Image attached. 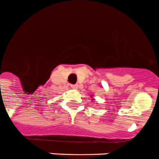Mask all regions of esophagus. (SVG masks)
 <instances>
[{
    "instance_id": "1",
    "label": "esophagus",
    "mask_w": 159,
    "mask_h": 159,
    "mask_svg": "<svg viewBox=\"0 0 159 159\" xmlns=\"http://www.w3.org/2000/svg\"><path fill=\"white\" fill-rule=\"evenodd\" d=\"M78 84H72L71 85V88L72 89H75V90H76L77 89H78Z\"/></svg>"
}]
</instances>
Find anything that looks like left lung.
I'll return each instance as SVG.
<instances>
[{
    "mask_svg": "<svg viewBox=\"0 0 159 159\" xmlns=\"http://www.w3.org/2000/svg\"><path fill=\"white\" fill-rule=\"evenodd\" d=\"M92 100H93V99H92Z\"/></svg>",
    "mask_w": 159,
    "mask_h": 159,
    "instance_id": "1",
    "label": "left lung"
}]
</instances>
